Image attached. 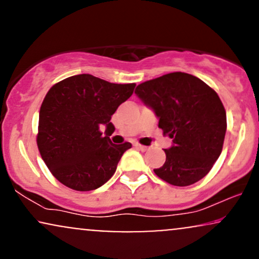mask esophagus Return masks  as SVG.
<instances>
[{"label":"esophagus","mask_w":259,"mask_h":259,"mask_svg":"<svg viewBox=\"0 0 259 259\" xmlns=\"http://www.w3.org/2000/svg\"><path fill=\"white\" fill-rule=\"evenodd\" d=\"M135 148H138V150L142 151V152H145V151L148 150L147 146H144V145H140V144H135Z\"/></svg>","instance_id":"esophagus-1"}]
</instances>
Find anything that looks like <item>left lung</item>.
Listing matches in <instances>:
<instances>
[{
	"mask_svg": "<svg viewBox=\"0 0 259 259\" xmlns=\"http://www.w3.org/2000/svg\"><path fill=\"white\" fill-rule=\"evenodd\" d=\"M135 94L158 117V126L173 139L164 164L153 169L174 186H189L209 173L221 156L227 113L218 94L187 73H169L138 85Z\"/></svg>",
	"mask_w": 259,
	"mask_h": 259,
	"instance_id": "8db88e82",
	"label": "left lung"
}]
</instances>
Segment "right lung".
<instances>
[{"mask_svg": "<svg viewBox=\"0 0 259 259\" xmlns=\"http://www.w3.org/2000/svg\"><path fill=\"white\" fill-rule=\"evenodd\" d=\"M135 84H113L91 74L62 80L50 89L38 115V151L53 177L69 189H99L115 173L130 142L114 145L112 115ZM106 126V136L99 130ZM110 135L108 136V134Z\"/></svg>", "mask_w": 259, "mask_h": 259, "instance_id": "obj_1", "label": "right lung"}]
</instances>
